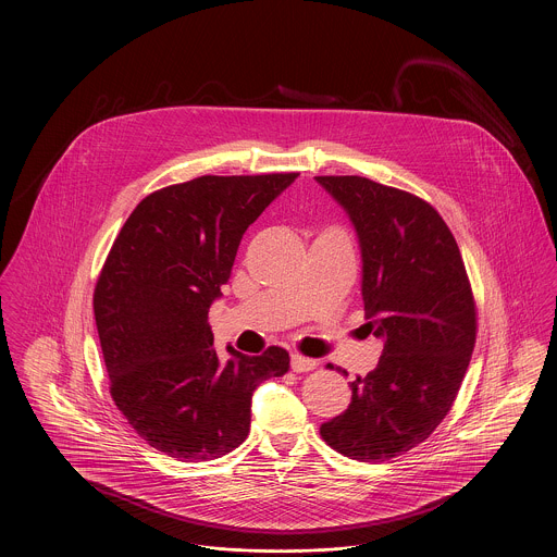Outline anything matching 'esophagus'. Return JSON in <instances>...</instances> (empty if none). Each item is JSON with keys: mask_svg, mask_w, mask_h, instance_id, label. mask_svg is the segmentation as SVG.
I'll return each mask as SVG.
<instances>
[{"mask_svg": "<svg viewBox=\"0 0 557 557\" xmlns=\"http://www.w3.org/2000/svg\"><path fill=\"white\" fill-rule=\"evenodd\" d=\"M290 367H293L295 373H307V371H313V369L318 367V360L307 358V356H300V354H293Z\"/></svg>", "mask_w": 557, "mask_h": 557, "instance_id": "1", "label": "esophagus"}]
</instances>
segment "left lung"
Masks as SVG:
<instances>
[{
  "instance_id": "left-lung-1",
  "label": "left lung",
  "mask_w": 557,
  "mask_h": 557,
  "mask_svg": "<svg viewBox=\"0 0 557 557\" xmlns=\"http://www.w3.org/2000/svg\"><path fill=\"white\" fill-rule=\"evenodd\" d=\"M315 182L356 231L364 329L384 342L320 434L351 460L384 462L429 438L456 400L476 335L471 284L449 226L420 197L360 175Z\"/></svg>"
}]
</instances>
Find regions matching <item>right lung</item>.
<instances>
[{"label":"right lung","instance_id":"right-lung-1","mask_svg":"<svg viewBox=\"0 0 557 557\" xmlns=\"http://www.w3.org/2000/svg\"><path fill=\"white\" fill-rule=\"evenodd\" d=\"M299 173L201 175L148 195L121 228L95 286L110 392L128 424L180 462L215 460L250 432L258 385L282 377V347L220 360L208 313L248 226Z\"/></svg>","mask_w":557,"mask_h":557}]
</instances>
